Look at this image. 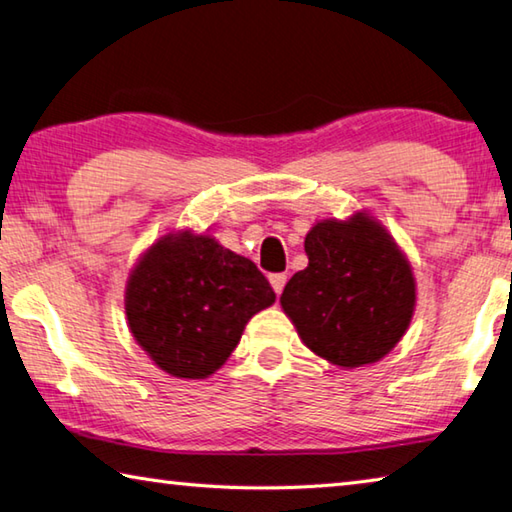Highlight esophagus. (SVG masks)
<instances>
[{
    "instance_id": "esophagus-1",
    "label": "esophagus",
    "mask_w": 512,
    "mask_h": 512,
    "mask_svg": "<svg viewBox=\"0 0 512 512\" xmlns=\"http://www.w3.org/2000/svg\"><path fill=\"white\" fill-rule=\"evenodd\" d=\"M270 283H272L274 292L281 294L283 288H285V283H288V276H285V274H272V276H270Z\"/></svg>"
}]
</instances>
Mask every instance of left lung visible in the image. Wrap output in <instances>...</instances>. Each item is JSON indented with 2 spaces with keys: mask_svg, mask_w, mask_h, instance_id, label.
I'll list each match as a JSON object with an SVG mask.
<instances>
[{
  "mask_svg": "<svg viewBox=\"0 0 512 512\" xmlns=\"http://www.w3.org/2000/svg\"><path fill=\"white\" fill-rule=\"evenodd\" d=\"M308 267L281 294L285 315L312 353L337 366L382 360L414 315L407 258L369 215L317 222L306 236Z\"/></svg>",
  "mask_w": 512,
  "mask_h": 512,
  "instance_id": "8db88e82",
  "label": "left lung"
}]
</instances>
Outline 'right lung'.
<instances>
[{"instance_id":"add662e5","label":"right lung","mask_w":512,"mask_h":512,"mask_svg":"<svg viewBox=\"0 0 512 512\" xmlns=\"http://www.w3.org/2000/svg\"><path fill=\"white\" fill-rule=\"evenodd\" d=\"M276 294L263 272L211 236L170 233L134 267L125 315L159 369L202 380L227 362L247 321Z\"/></svg>"}]
</instances>
